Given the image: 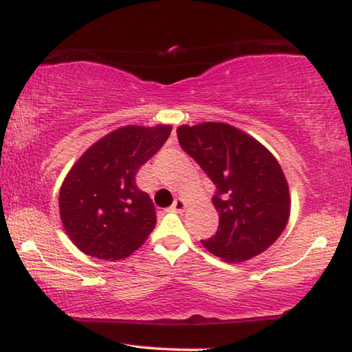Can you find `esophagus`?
<instances>
[{
    "instance_id": "1",
    "label": "esophagus",
    "mask_w": 352,
    "mask_h": 352,
    "mask_svg": "<svg viewBox=\"0 0 352 352\" xmlns=\"http://www.w3.org/2000/svg\"><path fill=\"white\" fill-rule=\"evenodd\" d=\"M187 208V201L184 199H176L175 204L171 205V211H175V213H181V211H184Z\"/></svg>"
}]
</instances>
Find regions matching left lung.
I'll use <instances>...</instances> for the list:
<instances>
[{"label":"left lung","mask_w":352,"mask_h":352,"mask_svg":"<svg viewBox=\"0 0 352 352\" xmlns=\"http://www.w3.org/2000/svg\"><path fill=\"white\" fill-rule=\"evenodd\" d=\"M177 139L216 186L211 200L219 228L213 237L201 240L204 247L228 263L266 252L290 218V190L277 158L228 123L182 124Z\"/></svg>","instance_id":"8db88e82"}]
</instances>
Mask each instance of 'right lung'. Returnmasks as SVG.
I'll return each mask as SVG.
<instances>
[{
    "instance_id": "add662e5",
    "label": "right lung",
    "mask_w": 352,
    "mask_h": 352,
    "mask_svg": "<svg viewBox=\"0 0 352 352\" xmlns=\"http://www.w3.org/2000/svg\"><path fill=\"white\" fill-rule=\"evenodd\" d=\"M171 124H128L105 134L67 173L59 192L60 221L88 256L117 261L146 242L157 216L136 173L170 138Z\"/></svg>"
}]
</instances>
